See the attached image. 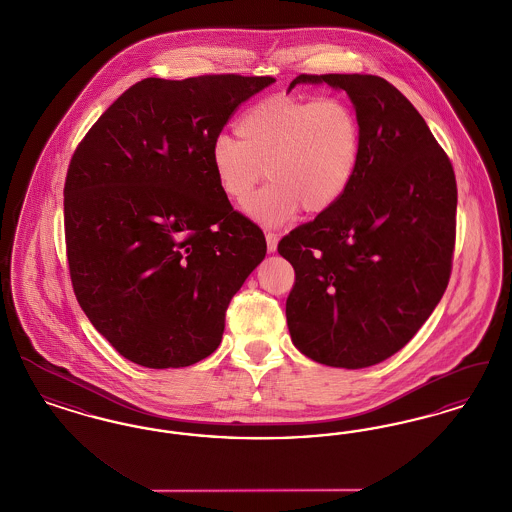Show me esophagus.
<instances>
[{"label": "esophagus", "instance_id": "esophagus-1", "mask_svg": "<svg viewBox=\"0 0 512 512\" xmlns=\"http://www.w3.org/2000/svg\"><path fill=\"white\" fill-rule=\"evenodd\" d=\"M276 245H278V236L274 232H268L267 234V249L268 253H274L276 251Z\"/></svg>", "mask_w": 512, "mask_h": 512}]
</instances>
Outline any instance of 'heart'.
I'll return each instance as SVG.
<instances>
[{
    "label": "heart",
    "mask_w": 512,
    "mask_h": 512,
    "mask_svg": "<svg viewBox=\"0 0 512 512\" xmlns=\"http://www.w3.org/2000/svg\"><path fill=\"white\" fill-rule=\"evenodd\" d=\"M236 134L219 136L211 165L220 192L244 203L267 172V186L245 203L263 226H280L299 209L317 217L349 190L361 161L363 132L353 107L340 98L274 96L251 105Z\"/></svg>",
    "instance_id": "obj_1"
}]
</instances>
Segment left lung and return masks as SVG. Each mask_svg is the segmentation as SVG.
I'll list each match as a JSON object with an SVG mask.
<instances>
[{
    "label": "left lung",
    "mask_w": 512,
    "mask_h": 512,
    "mask_svg": "<svg viewBox=\"0 0 512 512\" xmlns=\"http://www.w3.org/2000/svg\"><path fill=\"white\" fill-rule=\"evenodd\" d=\"M343 90L361 122L357 174L340 201L290 232L286 301L293 345L320 365L366 368L405 347L451 274L457 182L426 121L372 74H299L290 84Z\"/></svg>",
    "instance_id": "1"
}]
</instances>
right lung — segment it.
Returning a JSON list of instances; mask_svg holds the SVG:
<instances>
[{
	"instance_id": "add662e5",
	"label": "right lung",
	"mask_w": 512,
	"mask_h": 512,
	"mask_svg": "<svg viewBox=\"0 0 512 512\" xmlns=\"http://www.w3.org/2000/svg\"><path fill=\"white\" fill-rule=\"evenodd\" d=\"M272 76L146 78L76 147L65 182L74 295L124 359L180 368L209 357L263 232L220 192L211 147Z\"/></svg>"
}]
</instances>
